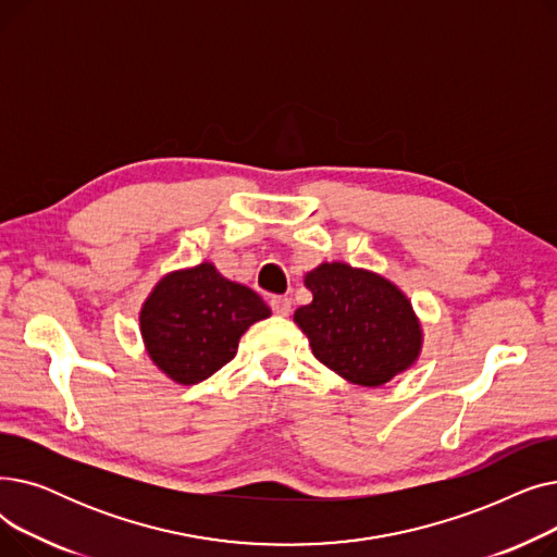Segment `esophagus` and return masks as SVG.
I'll return each mask as SVG.
<instances>
[{
    "label": "esophagus",
    "instance_id": "34e87169",
    "mask_svg": "<svg viewBox=\"0 0 557 557\" xmlns=\"http://www.w3.org/2000/svg\"><path fill=\"white\" fill-rule=\"evenodd\" d=\"M271 309L275 315H288L290 313V300L286 296L271 298Z\"/></svg>",
    "mask_w": 557,
    "mask_h": 557
}]
</instances>
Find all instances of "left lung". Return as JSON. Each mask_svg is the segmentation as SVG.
I'll use <instances>...</instances> for the list:
<instances>
[{"mask_svg": "<svg viewBox=\"0 0 557 557\" xmlns=\"http://www.w3.org/2000/svg\"><path fill=\"white\" fill-rule=\"evenodd\" d=\"M305 286L313 300L294 320L320 363L363 388L416 366L422 323L397 284L345 261H323L305 275Z\"/></svg>", "mask_w": 557, "mask_h": 557, "instance_id": "obj_1", "label": "left lung"}]
</instances>
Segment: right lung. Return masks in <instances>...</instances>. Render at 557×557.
Returning a JSON list of instances; mask_svg holds the SVG:
<instances>
[{"mask_svg":"<svg viewBox=\"0 0 557 557\" xmlns=\"http://www.w3.org/2000/svg\"><path fill=\"white\" fill-rule=\"evenodd\" d=\"M269 315V305L252 288L202 261L166 273L153 286L139 311V332L171 382L191 386L232 361L248 327Z\"/></svg>","mask_w":557,"mask_h":557,"instance_id":"add662e5","label":"right lung"}]
</instances>
